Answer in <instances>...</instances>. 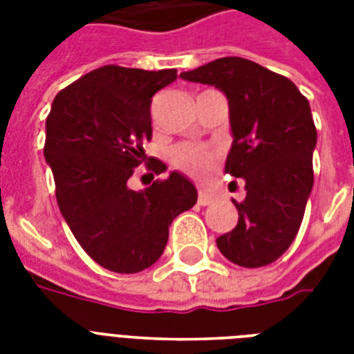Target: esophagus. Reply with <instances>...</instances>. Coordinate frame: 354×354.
Returning <instances> with one entry per match:
<instances>
[{"label":"esophagus","instance_id":"1","mask_svg":"<svg viewBox=\"0 0 354 354\" xmlns=\"http://www.w3.org/2000/svg\"><path fill=\"white\" fill-rule=\"evenodd\" d=\"M213 194H209L207 191H204V189H200L198 191V204L200 205H209L213 204Z\"/></svg>","mask_w":354,"mask_h":354}]
</instances>
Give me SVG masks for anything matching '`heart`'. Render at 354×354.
Instances as JSON below:
<instances>
[{"instance_id": "obj_1", "label": "heart", "mask_w": 354, "mask_h": 354, "mask_svg": "<svg viewBox=\"0 0 354 354\" xmlns=\"http://www.w3.org/2000/svg\"><path fill=\"white\" fill-rule=\"evenodd\" d=\"M171 165L191 176H205L218 160V152L194 145H178L169 154Z\"/></svg>"}]
</instances>
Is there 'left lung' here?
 Listing matches in <instances>:
<instances>
[{"mask_svg":"<svg viewBox=\"0 0 354 354\" xmlns=\"http://www.w3.org/2000/svg\"><path fill=\"white\" fill-rule=\"evenodd\" d=\"M180 77L215 86L230 104L226 172L244 180L246 198L233 200L239 222L216 246L244 268L274 263L296 239L313 191L318 136L307 97L286 77L241 57L216 58Z\"/></svg>","mask_w":354,"mask_h":354,"instance_id":"8db88e82","label":"left lung"}]
</instances>
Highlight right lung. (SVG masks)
<instances>
[{"label": "right lung", "instance_id": "1", "mask_svg": "<svg viewBox=\"0 0 354 354\" xmlns=\"http://www.w3.org/2000/svg\"><path fill=\"white\" fill-rule=\"evenodd\" d=\"M176 80V69L121 66L93 69L64 88L46 121L44 156L64 221L102 268L136 274L161 257L169 226L196 204V189L172 171L143 191L128 187L141 163L154 174L165 163L145 156L152 138L150 102Z\"/></svg>", "mask_w": 354, "mask_h": 354}]
</instances>
